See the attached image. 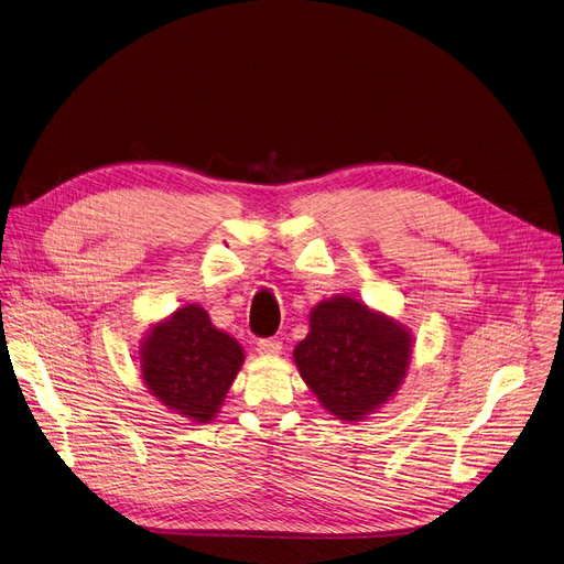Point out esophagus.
Instances as JSON below:
<instances>
[{
  "instance_id": "esophagus-1",
  "label": "esophagus",
  "mask_w": 564,
  "mask_h": 564,
  "mask_svg": "<svg viewBox=\"0 0 564 564\" xmlns=\"http://www.w3.org/2000/svg\"><path fill=\"white\" fill-rule=\"evenodd\" d=\"M256 349L260 356H279L283 345L279 340H274V337H265V340H258Z\"/></svg>"
}]
</instances>
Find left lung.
<instances>
[{
  "instance_id": "obj_1",
  "label": "left lung",
  "mask_w": 564,
  "mask_h": 564,
  "mask_svg": "<svg viewBox=\"0 0 564 564\" xmlns=\"http://www.w3.org/2000/svg\"><path fill=\"white\" fill-rule=\"evenodd\" d=\"M292 351L304 383L335 420L367 422L397 397L412 362V333L349 294L322 299Z\"/></svg>"
}]
</instances>
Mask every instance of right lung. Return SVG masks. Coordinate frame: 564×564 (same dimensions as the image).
<instances>
[{"label": "right lung", "instance_id": "obj_1", "mask_svg": "<svg viewBox=\"0 0 564 564\" xmlns=\"http://www.w3.org/2000/svg\"><path fill=\"white\" fill-rule=\"evenodd\" d=\"M138 360L149 394L178 417L208 424L238 377L245 349L199 304H187L147 328Z\"/></svg>", "mask_w": 564, "mask_h": 564}]
</instances>
